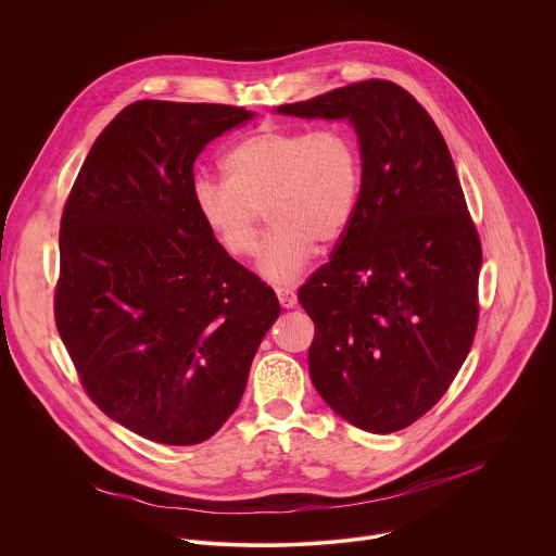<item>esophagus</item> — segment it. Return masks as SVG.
I'll return each mask as SVG.
<instances>
[{
  "label": "esophagus",
  "instance_id": "34e87169",
  "mask_svg": "<svg viewBox=\"0 0 556 556\" xmlns=\"http://www.w3.org/2000/svg\"><path fill=\"white\" fill-rule=\"evenodd\" d=\"M276 295L282 308H293L298 304V295L291 287H276Z\"/></svg>",
  "mask_w": 556,
  "mask_h": 556
}]
</instances>
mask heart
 I'll use <instances>...</instances> for the list:
<instances>
[{
	"mask_svg": "<svg viewBox=\"0 0 556 556\" xmlns=\"http://www.w3.org/2000/svg\"><path fill=\"white\" fill-rule=\"evenodd\" d=\"M227 181L197 179L194 210L231 258L258 248L261 210L274 231L258 271L271 282H293L317 254V241L342 238L362 201L364 154L346 126H267L236 143L223 159Z\"/></svg>",
	"mask_w": 556,
	"mask_h": 556,
	"instance_id": "1",
	"label": "heart"
}]
</instances>
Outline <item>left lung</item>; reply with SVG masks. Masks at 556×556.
<instances>
[{
    "instance_id": "1",
    "label": "left lung",
    "mask_w": 556,
    "mask_h": 556,
    "mask_svg": "<svg viewBox=\"0 0 556 556\" xmlns=\"http://www.w3.org/2000/svg\"><path fill=\"white\" fill-rule=\"evenodd\" d=\"M349 119L364 192L329 263L300 287L315 323L311 379L349 424L390 434L450 390L477 331L481 241L447 143L396 83L359 80L278 106Z\"/></svg>"
}]
</instances>
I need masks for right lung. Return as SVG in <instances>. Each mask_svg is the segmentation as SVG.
<instances>
[{"instance_id":"right-lung-1","label":"right lung","mask_w":556,"mask_h":556,"mask_svg":"<svg viewBox=\"0 0 556 556\" xmlns=\"http://www.w3.org/2000/svg\"><path fill=\"white\" fill-rule=\"evenodd\" d=\"M252 115L132 102L91 146L64 205L58 331L93 404L162 445L220 430L280 315L274 289L220 250L192 201L197 156Z\"/></svg>"}]
</instances>
